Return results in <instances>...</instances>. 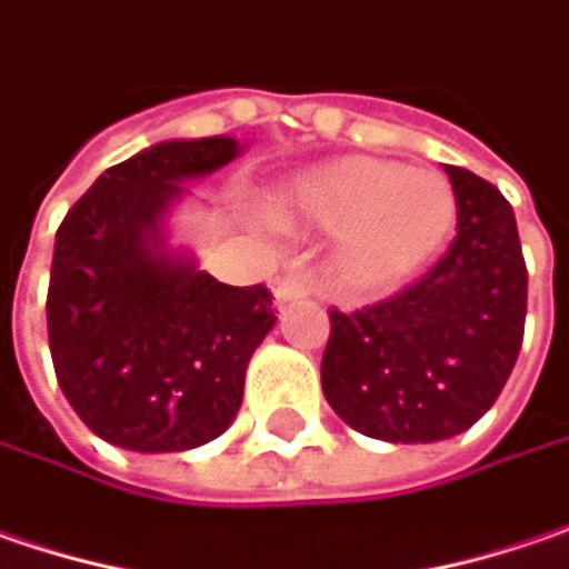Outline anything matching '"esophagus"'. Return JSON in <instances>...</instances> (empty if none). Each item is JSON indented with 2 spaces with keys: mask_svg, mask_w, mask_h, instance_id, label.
<instances>
[{
  "mask_svg": "<svg viewBox=\"0 0 569 569\" xmlns=\"http://www.w3.org/2000/svg\"><path fill=\"white\" fill-rule=\"evenodd\" d=\"M273 296H277V302L286 306V302H296V299H309L311 296V283L302 277V273H286L277 280L273 286Z\"/></svg>",
  "mask_w": 569,
  "mask_h": 569,
  "instance_id": "esophagus-1",
  "label": "esophagus"
}]
</instances>
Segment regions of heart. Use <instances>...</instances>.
<instances>
[{"mask_svg":"<svg viewBox=\"0 0 569 569\" xmlns=\"http://www.w3.org/2000/svg\"><path fill=\"white\" fill-rule=\"evenodd\" d=\"M456 190L432 168L350 156L299 174L283 216L337 232V273L357 289L413 273L456 229Z\"/></svg>","mask_w":569,"mask_h":569,"instance_id":"heart-1","label":"heart"}]
</instances>
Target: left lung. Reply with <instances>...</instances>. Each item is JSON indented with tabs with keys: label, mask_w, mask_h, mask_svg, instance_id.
<instances>
[{
	"label": "left lung",
	"mask_w": 569,
	"mask_h": 569,
	"mask_svg": "<svg viewBox=\"0 0 569 569\" xmlns=\"http://www.w3.org/2000/svg\"><path fill=\"white\" fill-rule=\"evenodd\" d=\"M456 190L452 244L395 296L331 309L321 388L333 413L385 442H436L475 427L516 366L529 270L509 200L468 168Z\"/></svg>",
	"instance_id": "8db88e82"
}]
</instances>
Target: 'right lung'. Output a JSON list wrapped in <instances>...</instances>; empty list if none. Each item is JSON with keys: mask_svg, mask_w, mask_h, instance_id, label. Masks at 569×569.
Masks as SVG:
<instances>
[{"mask_svg": "<svg viewBox=\"0 0 569 569\" xmlns=\"http://www.w3.org/2000/svg\"><path fill=\"white\" fill-rule=\"evenodd\" d=\"M238 156L232 137L171 139L108 168L57 229L47 337L66 401L130 452H184L232 423L273 328L267 286H229L164 254L159 219Z\"/></svg>", "mask_w": 569, "mask_h": 569, "instance_id": "1", "label": "right lung"}]
</instances>
